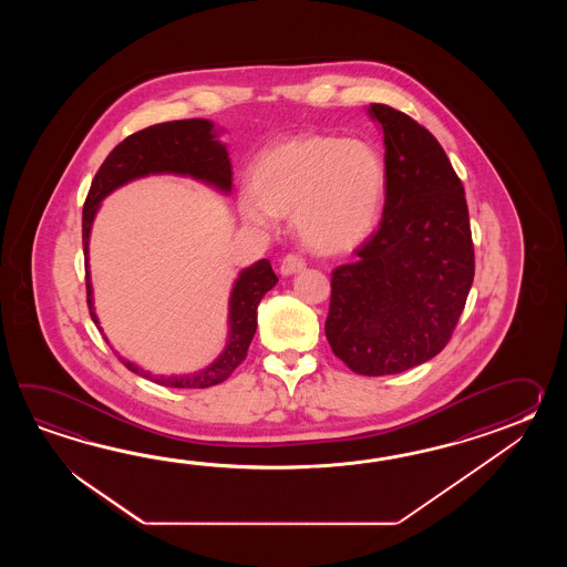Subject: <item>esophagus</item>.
<instances>
[{
  "mask_svg": "<svg viewBox=\"0 0 567 567\" xmlns=\"http://www.w3.org/2000/svg\"><path fill=\"white\" fill-rule=\"evenodd\" d=\"M303 267H306V261L301 259L300 255L288 254L281 259L279 271H281V276H293V274L301 271Z\"/></svg>",
  "mask_w": 567,
  "mask_h": 567,
  "instance_id": "esophagus-1",
  "label": "esophagus"
}]
</instances>
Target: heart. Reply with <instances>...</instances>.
Instances as JSON below:
<instances>
[{
	"label": "heart",
	"instance_id": "b5f03b06",
	"mask_svg": "<svg viewBox=\"0 0 567 567\" xmlns=\"http://www.w3.org/2000/svg\"><path fill=\"white\" fill-rule=\"evenodd\" d=\"M386 164L359 140L303 133L266 150L249 174L241 218L271 230L293 215L301 241L318 254H347L373 235L386 196Z\"/></svg>",
	"mask_w": 567,
	"mask_h": 567
}]
</instances>
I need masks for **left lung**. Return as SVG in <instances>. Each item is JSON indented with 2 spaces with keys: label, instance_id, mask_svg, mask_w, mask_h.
I'll return each instance as SVG.
<instances>
[{
  "label": "left lung",
  "instance_id": "8db88e82",
  "mask_svg": "<svg viewBox=\"0 0 567 567\" xmlns=\"http://www.w3.org/2000/svg\"><path fill=\"white\" fill-rule=\"evenodd\" d=\"M383 130L386 196L379 229L332 271L326 338L354 373L395 374L434 359L458 324L474 279L464 186L432 133L373 103Z\"/></svg>",
  "mask_w": 567,
  "mask_h": 567
}]
</instances>
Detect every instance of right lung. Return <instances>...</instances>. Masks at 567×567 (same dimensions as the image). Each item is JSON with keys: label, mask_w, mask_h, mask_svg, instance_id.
I'll list each match as a JSON object with an SVG mask.
<instances>
[{"label": "right lung", "mask_w": 567, "mask_h": 567, "mask_svg": "<svg viewBox=\"0 0 567 567\" xmlns=\"http://www.w3.org/2000/svg\"><path fill=\"white\" fill-rule=\"evenodd\" d=\"M215 123L208 120H182L157 123L142 132L125 137L101 164L93 178L91 190L86 194L83 208V249H85L86 303L93 322L99 326L93 308V286L89 274V237L101 200L135 178L150 174H178L190 176L194 181L215 186L220 193H230L233 172L227 147L218 142ZM278 284L271 264L267 259L245 267L233 286L229 300V342L218 354L217 361L203 371L190 374H152L142 367L120 361L144 379L157 385L176 389H206L218 385L245 361L247 350L257 330V306L269 289ZM107 340V338H105Z\"/></svg>", "instance_id": "obj_1"}]
</instances>
